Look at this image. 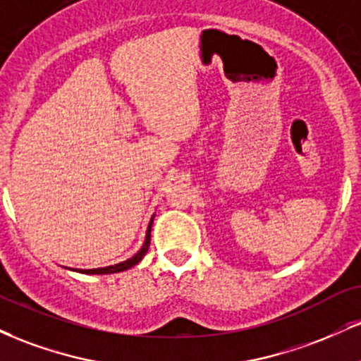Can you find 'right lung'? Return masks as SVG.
Wrapping results in <instances>:
<instances>
[{"label":"right lung","instance_id":"right-lung-1","mask_svg":"<svg viewBox=\"0 0 361 361\" xmlns=\"http://www.w3.org/2000/svg\"><path fill=\"white\" fill-rule=\"evenodd\" d=\"M151 225H153V220L149 222V227H147V232H146V242L145 245L141 247V250L137 252L136 255L131 259H128L126 262H121V264H116V266H109V267H101V269H85V271H80L79 272H84V274H114V272H123V271H128V269H131L133 266H136V264L141 260L142 257L146 255L147 249H149V244H151Z\"/></svg>","mask_w":361,"mask_h":361}]
</instances>
